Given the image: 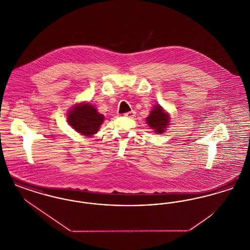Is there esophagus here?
Masks as SVG:
<instances>
[{"label": "esophagus", "instance_id": "1", "mask_svg": "<svg viewBox=\"0 0 250 250\" xmlns=\"http://www.w3.org/2000/svg\"><path fill=\"white\" fill-rule=\"evenodd\" d=\"M124 115H125V117H128V118H134V117L136 116V112H135L134 110H131V111H128V112L125 113Z\"/></svg>", "mask_w": 250, "mask_h": 250}]
</instances>
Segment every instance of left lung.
Wrapping results in <instances>:
<instances>
[{"label": "left lung", "mask_w": 250, "mask_h": 250, "mask_svg": "<svg viewBox=\"0 0 250 250\" xmlns=\"http://www.w3.org/2000/svg\"><path fill=\"white\" fill-rule=\"evenodd\" d=\"M146 122L155 133L162 134L169 125V116L161 106L157 105L154 107L149 116L146 118Z\"/></svg>", "instance_id": "1"}]
</instances>
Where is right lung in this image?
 Returning <instances> with one entry per match:
<instances>
[{"label":"right lung","mask_w":250,"mask_h":250,"mask_svg":"<svg viewBox=\"0 0 250 250\" xmlns=\"http://www.w3.org/2000/svg\"><path fill=\"white\" fill-rule=\"evenodd\" d=\"M103 121L104 115L100 114L90 103L77 104L67 114V122L73 129L88 137L98 131Z\"/></svg>","instance_id":"add662e5"}]
</instances>
